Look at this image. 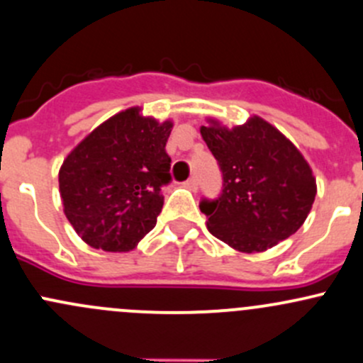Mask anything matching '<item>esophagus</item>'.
Returning <instances> with one entry per match:
<instances>
[{"label":"esophagus","mask_w":363,"mask_h":363,"mask_svg":"<svg viewBox=\"0 0 363 363\" xmlns=\"http://www.w3.org/2000/svg\"><path fill=\"white\" fill-rule=\"evenodd\" d=\"M184 186H186V188H188V189H191V191H196V189H198V181H196V177H189L188 181L184 182Z\"/></svg>","instance_id":"34e87169"}]
</instances>
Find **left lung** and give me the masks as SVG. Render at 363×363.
I'll use <instances>...</instances> for the list:
<instances>
[{
  "label": "left lung",
  "mask_w": 363,
  "mask_h": 363,
  "mask_svg": "<svg viewBox=\"0 0 363 363\" xmlns=\"http://www.w3.org/2000/svg\"><path fill=\"white\" fill-rule=\"evenodd\" d=\"M201 137L223 172V193L201 200L207 228L235 250L262 252L294 235L315 201L316 181L299 150L254 116L235 128L208 120Z\"/></svg>",
  "instance_id": "obj_1"
}]
</instances>
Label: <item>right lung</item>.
<instances>
[{
	"label": "right lung",
	"mask_w": 363,
	"mask_h": 363,
	"mask_svg": "<svg viewBox=\"0 0 363 363\" xmlns=\"http://www.w3.org/2000/svg\"><path fill=\"white\" fill-rule=\"evenodd\" d=\"M170 120L143 116L139 108L114 114L64 160L59 189L64 213L94 249L132 250L156 224L162 188L170 182L165 146Z\"/></svg>",
	"instance_id": "1"
}]
</instances>
